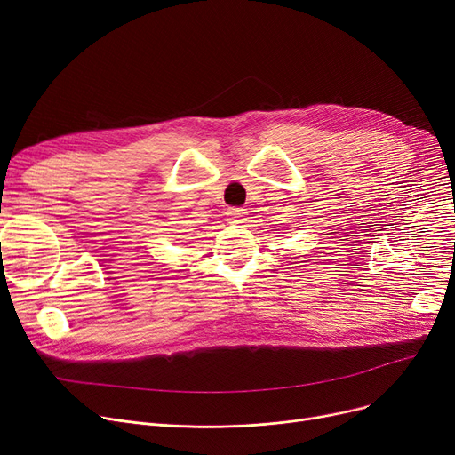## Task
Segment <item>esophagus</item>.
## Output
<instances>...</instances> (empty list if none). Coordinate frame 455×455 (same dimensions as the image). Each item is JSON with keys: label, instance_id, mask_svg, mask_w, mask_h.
Masks as SVG:
<instances>
[{"label": "esophagus", "instance_id": "obj_1", "mask_svg": "<svg viewBox=\"0 0 455 455\" xmlns=\"http://www.w3.org/2000/svg\"><path fill=\"white\" fill-rule=\"evenodd\" d=\"M227 215H228V220L232 223H242L243 218L247 215V212H245V208H240V206H230L227 210Z\"/></svg>", "mask_w": 455, "mask_h": 455}]
</instances>
